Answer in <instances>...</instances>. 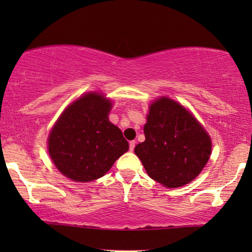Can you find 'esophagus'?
Here are the masks:
<instances>
[{
	"label": "esophagus",
	"mask_w": 252,
	"mask_h": 252,
	"mask_svg": "<svg viewBox=\"0 0 252 252\" xmlns=\"http://www.w3.org/2000/svg\"><path fill=\"white\" fill-rule=\"evenodd\" d=\"M135 144H136L135 141H129V150L130 151L134 150V148H135Z\"/></svg>",
	"instance_id": "34e87169"
}]
</instances>
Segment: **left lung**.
<instances>
[{"mask_svg": "<svg viewBox=\"0 0 252 252\" xmlns=\"http://www.w3.org/2000/svg\"><path fill=\"white\" fill-rule=\"evenodd\" d=\"M146 141L135 147L148 175L168 188L187 185L201 173L211 140L184 106L167 97L155 101L143 127Z\"/></svg>", "mask_w": 252, "mask_h": 252, "instance_id": "1", "label": "left lung"}]
</instances>
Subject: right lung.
I'll list each match as a JSON object with an SVG mask.
<instances>
[{"label":"right lung","instance_id":"right-lung-1","mask_svg":"<svg viewBox=\"0 0 252 252\" xmlns=\"http://www.w3.org/2000/svg\"><path fill=\"white\" fill-rule=\"evenodd\" d=\"M111 102L89 93L72 103L48 139L54 164L65 177L87 182L101 178L128 150L122 130L110 123Z\"/></svg>","mask_w":252,"mask_h":252}]
</instances>
